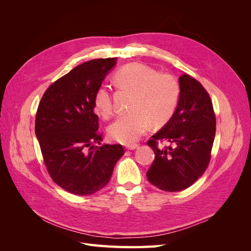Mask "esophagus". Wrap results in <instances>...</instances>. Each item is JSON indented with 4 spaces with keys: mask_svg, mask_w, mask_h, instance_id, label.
Here are the masks:
<instances>
[{
    "mask_svg": "<svg viewBox=\"0 0 251 251\" xmlns=\"http://www.w3.org/2000/svg\"><path fill=\"white\" fill-rule=\"evenodd\" d=\"M137 148H138V144H127V146H126V150H135Z\"/></svg>",
    "mask_w": 251,
    "mask_h": 251,
    "instance_id": "34e87169",
    "label": "esophagus"
}]
</instances>
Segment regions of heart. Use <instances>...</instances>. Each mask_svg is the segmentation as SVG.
Masks as SVG:
<instances>
[{
  "label": "heart",
  "instance_id": "b5f03b06",
  "mask_svg": "<svg viewBox=\"0 0 251 251\" xmlns=\"http://www.w3.org/2000/svg\"><path fill=\"white\" fill-rule=\"evenodd\" d=\"M118 89L130 91V112L119 116L109 126V136L117 142L132 144L148 131L150 124L166 123L176 110L179 83L172 74L155 72L141 63L125 65L114 74ZM94 110L103 118L113 114L112 96L107 87H100L94 96Z\"/></svg>",
  "mask_w": 251,
  "mask_h": 251
}]
</instances>
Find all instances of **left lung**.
Wrapping results in <instances>:
<instances>
[{
    "mask_svg": "<svg viewBox=\"0 0 251 251\" xmlns=\"http://www.w3.org/2000/svg\"><path fill=\"white\" fill-rule=\"evenodd\" d=\"M177 109L160 131L148 141L155 159L147 173L150 183L161 191L180 192L206 171L216 135V115L207 91L191 75L179 78ZM170 146L158 148V142Z\"/></svg>",
    "mask_w": 251,
    "mask_h": 251,
    "instance_id": "obj_1",
    "label": "left lung"
}]
</instances>
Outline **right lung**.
<instances>
[{"label": "right lung", "instance_id": "add662e5", "mask_svg": "<svg viewBox=\"0 0 251 251\" xmlns=\"http://www.w3.org/2000/svg\"><path fill=\"white\" fill-rule=\"evenodd\" d=\"M116 57L75 67L50 85L35 116L44 163L55 183L77 196L100 191L125 154L121 144H101L94 96Z\"/></svg>", "mask_w": 251, "mask_h": 251}]
</instances>
